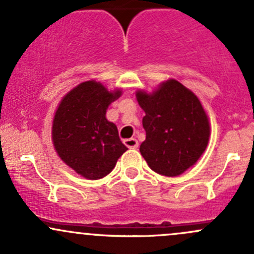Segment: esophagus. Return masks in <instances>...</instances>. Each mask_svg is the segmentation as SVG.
Instances as JSON below:
<instances>
[{"label":"esophagus","instance_id":"34e87169","mask_svg":"<svg viewBox=\"0 0 254 254\" xmlns=\"http://www.w3.org/2000/svg\"><path fill=\"white\" fill-rule=\"evenodd\" d=\"M124 143H125V145H126L127 148H129V149H137L138 148V140H137V139H134V138L126 139Z\"/></svg>","mask_w":254,"mask_h":254}]
</instances>
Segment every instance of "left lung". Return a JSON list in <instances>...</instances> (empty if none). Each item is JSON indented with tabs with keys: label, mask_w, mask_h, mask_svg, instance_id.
Wrapping results in <instances>:
<instances>
[{
	"label": "left lung",
	"mask_w": 254,
	"mask_h": 254,
	"mask_svg": "<svg viewBox=\"0 0 254 254\" xmlns=\"http://www.w3.org/2000/svg\"><path fill=\"white\" fill-rule=\"evenodd\" d=\"M145 111L146 132L140 154L149 167L166 177L182 174L200 159L209 139V124L200 100L176 80L162 83L152 94L137 92Z\"/></svg>",
	"instance_id": "left-lung-1"
}]
</instances>
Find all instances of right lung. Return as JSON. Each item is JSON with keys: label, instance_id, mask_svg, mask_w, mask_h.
Returning a JSON list of instances; mask_svg holds the SVG:
<instances>
[{"label": "right lung", "instance_id": "1", "mask_svg": "<svg viewBox=\"0 0 254 254\" xmlns=\"http://www.w3.org/2000/svg\"><path fill=\"white\" fill-rule=\"evenodd\" d=\"M121 92H109L102 83L86 81L63 98L53 120L54 148L67 166L87 179H100L115 167L127 150L113 122L109 105Z\"/></svg>", "mask_w": 254, "mask_h": 254}]
</instances>
